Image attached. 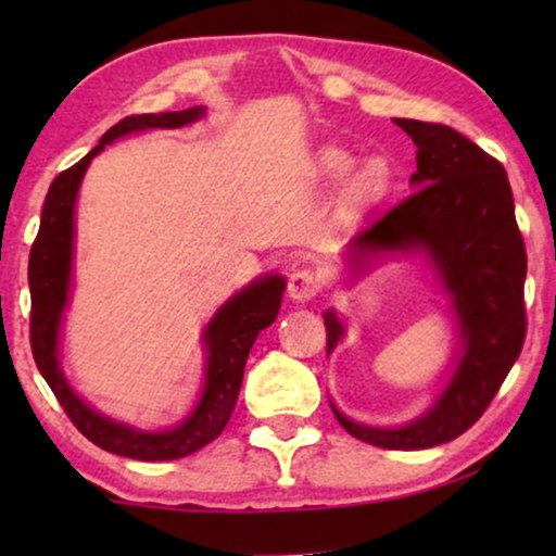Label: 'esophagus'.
<instances>
[{
	"instance_id": "esophagus-1",
	"label": "esophagus",
	"mask_w": 556,
	"mask_h": 556,
	"mask_svg": "<svg viewBox=\"0 0 556 556\" xmlns=\"http://www.w3.org/2000/svg\"><path fill=\"white\" fill-rule=\"evenodd\" d=\"M318 291H321V276H318L316 270L303 268L293 270L291 276H288V295H291L293 301L306 303L314 299Z\"/></svg>"
}]
</instances>
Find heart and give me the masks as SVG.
I'll return each instance as SVG.
<instances>
[{"instance_id": "1", "label": "heart", "mask_w": 556, "mask_h": 556, "mask_svg": "<svg viewBox=\"0 0 556 556\" xmlns=\"http://www.w3.org/2000/svg\"><path fill=\"white\" fill-rule=\"evenodd\" d=\"M356 159L344 149H326L321 156L324 172L331 179H346L354 172ZM392 187V166L387 159L375 156L367 159L359 169L354 172L352 185H349V194L356 204H375L390 192Z\"/></svg>"}]
</instances>
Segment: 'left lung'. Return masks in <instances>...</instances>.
I'll return each mask as SVG.
<instances>
[{
    "label": "left lung",
    "mask_w": 556,
    "mask_h": 556,
    "mask_svg": "<svg viewBox=\"0 0 556 556\" xmlns=\"http://www.w3.org/2000/svg\"><path fill=\"white\" fill-rule=\"evenodd\" d=\"M417 147V187L352 240L354 253L420 248L440 270L463 326L458 369L435 407L394 430L352 422L331 405L349 435L390 451H422L463 435L485 413L519 359L527 337V248L514 215V194L498 159L451 126L394 118ZM326 352L341 321L324 314Z\"/></svg>",
    "instance_id": "obj_1"
}]
</instances>
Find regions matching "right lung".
<instances>
[{
	"mask_svg": "<svg viewBox=\"0 0 556 556\" xmlns=\"http://www.w3.org/2000/svg\"><path fill=\"white\" fill-rule=\"evenodd\" d=\"M200 105L174 113H141L126 116L103 134L98 147L83 156L71 169L60 172L48 189L42 204L40 230L29 250L27 280H29V346L37 369L50 384L60 407L71 417V422L103 451L124 455L134 460H174L200 451L212 443L230 420L235 402H238L242 371L255 344L257 333L276 321L280 299H283V280L263 278L248 286L245 291L232 295L204 331L207 344V379L200 405L179 428L169 432H139L126 425L111 422L83 405L67 387L58 364V331L60 314L67 301V283H71V257H73V202L78 194L80 179L86 174L90 159L101 154L105 143L118 136L143 131V128H179L192 124L202 116Z\"/></svg>",
	"mask_w": 556,
	"mask_h": 556,
	"instance_id": "obj_1",
	"label": "right lung"
}]
</instances>
